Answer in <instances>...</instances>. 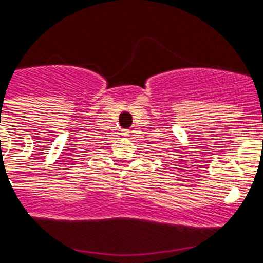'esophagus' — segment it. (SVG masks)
I'll return each instance as SVG.
<instances>
[{
    "label": "esophagus",
    "instance_id": "esophagus-1",
    "mask_svg": "<svg viewBox=\"0 0 263 263\" xmlns=\"http://www.w3.org/2000/svg\"><path fill=\"white\" fill-rule=\"evenodd\" d=\"M123 135L129 136V135H131V131H129V129H125V131H123Z\"/></svg>",
    "mask_w": 263,
    "mask_h": 263
}]
</instances>
